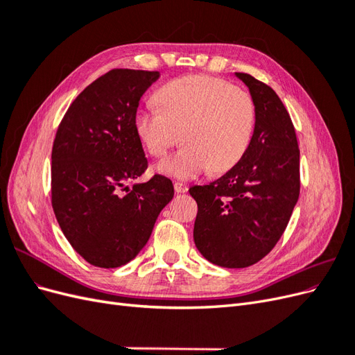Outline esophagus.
Segmentation results:
<instances>
[{"label": "esophagus", "mask_w": 355, "mask_h": 355, "mask_svg": "<svg viewBox=\"0 0 355 355\" xmlns=\"http://www.w3.org/2000/svg\"><path fill=\"white\" fill-rule=\"evenodd\" d=\"M175 191L178 192V194H184V192L188 191V185L182 184V182H175Z\"/></svg>", "instance_id": "1"}]
</instances>
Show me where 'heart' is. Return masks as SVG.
Segmentation results:
<instances>
[{"mask_svg":"<svg viewBox=\"0 0 355 355\" xmlns=\"http://www.w3.org/2000/svg\"><path fill=\"white\" fill-rule=\"evenodd\" d=\"M155 101L137 108L135 128L153 157H164L182 141L176 154L161 161V173L192 179L211 168L223 173L245 154L254 130L252 96L237 85L209 75L168 81Z\"/></svg>","mask_w":355,"mask_h":355,"instance_id":"1","label":"heart"}]
</instances>
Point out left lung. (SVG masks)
<instances>
[{
    "label": "left lung",
    "mask_w": 355,
    "mask_h": 355,
    "mask_svg": "<svg viewBox=\"0 0 355 355\" xmlns=\"http://www.w3.org/2000/svg\"><path fill=\"white\" fill-rule=\"evenodd\" d=\"M256 121L243 158L209 185L189 188L198 206L194 241L214 265L245 268L270 253L287 227L300 191L299 146L277 93L249 73Z\"/></svg>",
    "instance_id": "obj_1"
}]
</instances>
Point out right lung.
Instances as JSON below:
<instances>
[{
	"mask_svg": "<svg viewBox=\"0 0 355 355\" xmlns=\"http://www.w3.org/2000/svg\"><path fill=\"white\" fill-rule=\"evenodd\" d=\"M158 77V71L106 72L77 96L56 132L53 211L73 250L94 266L118 268L136 257L175 196L171 180L161 175L125 187L148 168L133 120Z\"/></svg>",
	"mask_w": 355,
	"mask_h": 355,
	"instance_id": "add662e5",
	"label": "right lung"
}]
</instances>
